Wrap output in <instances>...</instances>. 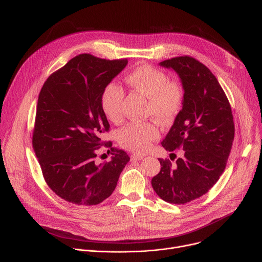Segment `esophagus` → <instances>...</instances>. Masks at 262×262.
Wrapping results in <instances>:
<instances>
[{
    "label": "esophagus",
    "instance_id": "obj_1",
    "mask_svg": "<svg viewBox=\"0 0 262 262\" xmlns=\"http://www.w3.org/2000/svg\"><path fill=\"white\" fill-rule=\"evenodd\" d=\"M143 158H144V156H142V155H133L132 156V161H141V160H143Z\"/></svg>",
    "mask_w": 262,
    "mask_h": 262
}]
</instances>
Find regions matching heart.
I'll use <instances>...</instances> for the list:
<instances>
[{
	"instance_id": "1",
	"label": "heart",
	"mask_w": 262,
	"mask_h": 262,
	"mask_svg": "<svg viewBox=\"0 0 262 262\" xmlns=\"http://www.w3.org/2000/svg\"><path fill=\"white\" fill-rule=\"evenodd\" d=\"M125 84L145 95L148 103L146 113L163 124L172 123L182 108L184 91L178 80L168 79L165 71L149 64H140L124 77ZM123 89L116 83L107 84L100 98L101 108L106 118L113 122L122 119ZM160 138V128L155 121L133 122L120 133L122 146L138 154L146 152Z\"/></svg>"
}]
</instances>
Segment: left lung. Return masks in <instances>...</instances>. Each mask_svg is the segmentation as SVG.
I'll return each mask as SVG.
<instances>
[{"instance_id": "left-lung-1", "label": "left lung", "mask_w": 262, "mask_h": 262, "mask_svg": "<svg viewBox=\"0 0 262 262\" xmlns=\"http://www.w3.org/2000/svg\"><path fill=\"white\" fill-rule=\"evenodd\" d=\"M161 66L179 76L184 99L180 113L162 146L168 151L183 149L172 166L159 159L161 171L151 184L166 202L184 204L206 194L226 168L234 140L229 100L212 72L190 56L165 60Z\"/></svg>"}]
</instances>
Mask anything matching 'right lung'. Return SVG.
<instances>
[{"label":"right lung","instance_id":"obj_1","mask_svg":"<svg viewBox=\"0 0 262 262\" xmlns=\"http://www.w3.org/2000/svg\"><path fill=\"white\" fill-rule=\"evenodd\" d=\"M127 59L81 54L48 78L37 102L32 144L51 190L67 202L96 205L114 192L128 155L112 147L110 162L97 165L96 150L110 124L101 108L104 87Z\"/></svg>","mask_w":262,"mask_h":262}]
</instances>
